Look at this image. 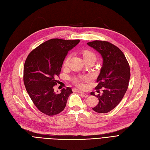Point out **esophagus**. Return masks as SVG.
<instances>
[{"label": "esophagus", "instance_id": "34e87169", "mask_svg": "<svg viewBox=\"0 0 150 150\" xmlns=\"http://www.w3.org/2000/svg\"><path fill=\"white\" fill-rule=\"evenodd\" d=\"M74 91H76V92H78V93H81V94H85V92L82 91H81V90H77V89H75Z\"/></svg>", "mask_w": 150, "mask_h": 150}]
</instances>
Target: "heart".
Segmentation results:
<instances>
[{
  "label": "heart",
  "mask_w": 150,
  "mask_h": 150,
  "mask_svg": "<svg viewBox=\"0 0 150 150\" xmlns=\"http://www.w3.org/2000/svg\"><path fill=\"white\" fill-rule=\"evenodd\" d=\"M80 54L82 56L83 59L85 61V62H95V60H96V54L95 52L89 49H82L80 51ZM69 59H70V56H68L67 57L64 62V66L67 67L68 65L69 62ZM90 80V78L88 76H81L79 77H77V78H75L74 79V82L75 83L80 87L83 86V83L89 81Z\"/></svg>",
  "instance_id": "heart-1"
}]
</instances>
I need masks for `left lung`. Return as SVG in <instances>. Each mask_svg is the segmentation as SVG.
Segmentation results:
<instances>
[{"label":"left lung","mask_w":150,"mask_h":150,"mask_svg":"<svg viewBox=\"0 0 150 150\" xmlns=\"http://www.w3.org/2000/svg\"><path fill=\"white\" fill-rule=\"evenodd\" d=\"M103 59L100 74L98 76L96 90L101 89L103 94L96 96L99 103L93 110L98 113H107L114 109L122 99L128 88L130 78V66L121 50L108 41L96 40L88 42Z\"/></svg>","instance_id":"8db88e82"}]
</instances>
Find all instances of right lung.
I'll return each instance as SVG.
<instances>
[{
	"instance_id": "right-lung-1",
	"label": "right lung",
	"mask_w": 150,
	"mask_h": 150,
	"mask_svg": "<svg viewBox=\"0 0 150 150\" xmlns=\"http://www.w3.org/2000/svg\"><path fill=\"white\" fill-rule=\"evenodd\" d=\"M80 41L51 39L28 55L23 69L24 84L32 101L43 114L54 115L65 108L71 89L67 87L57 94L54 86L59 83L57 78L67 54Z\"/></svg>"
}]
</instances>
